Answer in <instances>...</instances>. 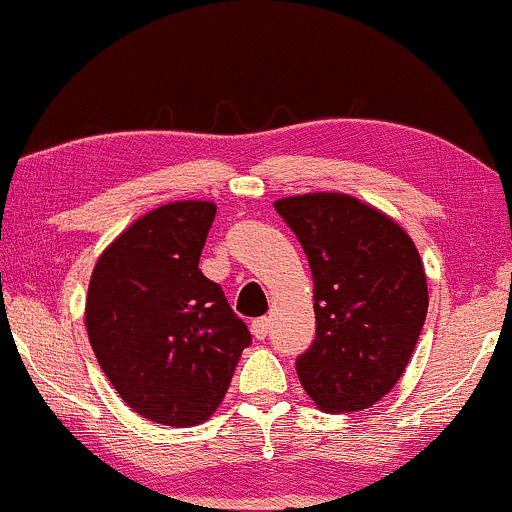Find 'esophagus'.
Returning <instances> with one entry per match:
<instances>
[{
    "instance_id": "1",
    "label": "esophagus",
    "mask_w": 512,
    "mask_h": 512,
    "mask_svg": "<svg viewBox=\"0 0 512 512\" xmlns=\"http://www.w3.org/2000/svg\"><path fill=\"white\" fill-rule=\"evenodd\" d=\"M268 332H271V322H268V317H258V320L251 322V334H254L256 339H266Z\"/></svg>"
}]
</instances>
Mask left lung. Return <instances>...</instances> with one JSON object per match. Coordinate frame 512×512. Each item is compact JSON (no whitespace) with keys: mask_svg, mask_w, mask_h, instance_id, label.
Segmentation results:
<instances>
[{"mask_svg":"<svg viewBox=\"0 0 512 512\" xmlns=\"http://www.w3.org/2000/svg\"><path fill=\"white\" fill-rule=\"evenodd\" d=\"M276 212L298 236L315 280V342L295 368L327 412L376 405L400 381L427 317L415 244L393 219L339 192L285 197Z\"/></svg>","mask_w":512,"mask_h":512,"instance_id":"left-lung-1","label":"left lung"}]
</instances>
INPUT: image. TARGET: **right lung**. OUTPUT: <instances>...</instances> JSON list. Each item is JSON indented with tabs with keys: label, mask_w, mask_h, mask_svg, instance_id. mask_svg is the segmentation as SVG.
Masks as SVG:
<instances>
[{
	"label": "right lung",
	"mask_w": 512,
	"mask_h": 512,
	"mask_svg": "<svg viewBox=\"0 0 512 512\" xmlns=\"http://www.w3.org/2000/svg\"><path fill=\"white\" fill-rule=\"evenodd\" d=\"M217 207L170 202L136 219L92 271L85 324L104 376L131 410L200 425L222 403L251 344L200 254Z\"/></svg>",
	"instance_id": "1"
}]
</instances>
